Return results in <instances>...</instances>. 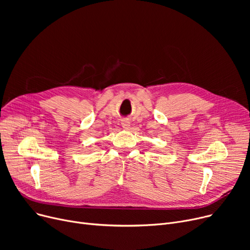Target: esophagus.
Listing matches in <instances>:
<instances>
[{"instance_id": "34e87169", "label": "esophagus", "mask_w": 250, "mask_h": 250, "mask_svg": "<svg viewBox=\"0 0 250 250\" xmlns=\"http://www.w3.org/2000/svg\"><path fill=\"white\" fill-rule=\"evenodd\" d=\"M129 125H130V124H129V122H128L127 120H123V121H122V126H123L124 128H128Z\"/></svg>"}]
</instances>
